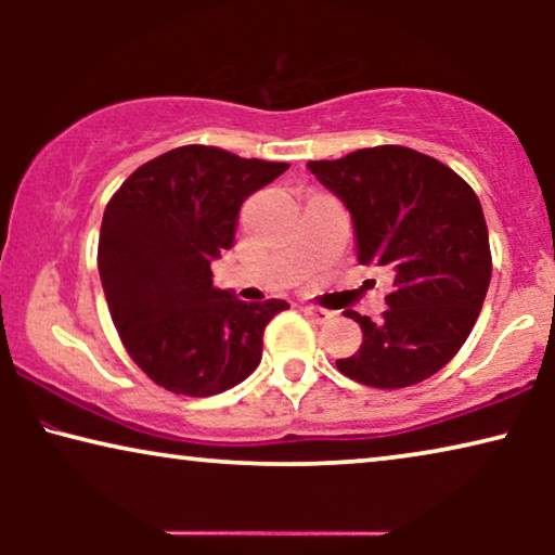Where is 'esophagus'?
I'll return each instance as SVG.
<instances>
[{
    "mask_svg": "<svg viewBox=\"0 0 555 555\" xmlns=\"http://www.w3.org/2000/svg\"><path fill=\"white\" fill-rule=\"evenodd\" d=\"M302 315L310 318V321H313V323H325V321H331V318H333V313H328V310L313 308V306L302 308Z\"/></svg>",
    "mask_w": 555,
    "mask_h": 555,
    "instance_id": "34e87169",
    "label": "esophagus"
}]
</instances>
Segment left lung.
<instances>
[{"label":"left lung","instance_id":"obj_1","mask_svg":"<svg viewBox=\"0 0 555 555\" xmlns=\"http://www.w3.org/2000/svg\"><path fill=\"white\" fill-rule=\"evenodd\" d=\"M308 169L351 211L361 264L393 275L382 321L346 310L363 344L336 366L374 389L437 374L465 344L488 295L492 257L480 199L450 166L404 146L359 149Z\"/></svg>","mask_w":555,"mask_h":555}]
</instances>
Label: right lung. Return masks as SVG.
<instances>
[{
	"label": "right lung",
	"mask_w": 555,
	"mask_h": 555,
	"mask_svg": "<svg viewBox=\"0 0 555 555\" xmlns=\"http://www.w3.org/2000/svg\"><path fill=\"white\" fill-rule=\"evenodd\" d=\"M285 169L194 143L151 158L111 196L98 240L103 293L128 356L166 391L211 397L245 382L264 325L291 308L211 285L242 202Z\"/></svg>",
	"instance_id": "add662e5"
}]
</instances>
